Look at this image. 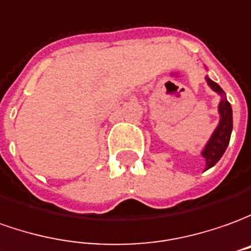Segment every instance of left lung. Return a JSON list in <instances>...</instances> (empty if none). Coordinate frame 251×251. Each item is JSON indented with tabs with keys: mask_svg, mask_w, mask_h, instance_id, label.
<instances>
[{
	"mask_svg": "<svg viewBox=\"0 0 251 251\" xmlns=\"http://www.w3.org/2000/svg\"><path fill=\"white\" fill-rule=\"evenodd\" d=\"M204 79L211 89L221 97L219 103V125L216 126L214 132L211 133L210 139L207 140L203 150L201 151V155L203 156L204 162H206L204 170H207V169L213 168L220 161V158L224 155L226 147L229 144L231 133H232V107L226 100V93L220 88L219 83L211 81L209 75L204 76Z\"/></svg>",
	"mask_w": 251,
	"mask_h": 251,
	"instance_id": "8db88e82",
	"label": "left lung"
}]
</instances>
